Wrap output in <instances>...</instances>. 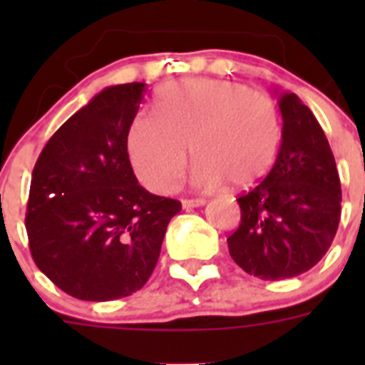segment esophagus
<instances>
[{
  "mask_svg": "<svg viewBox=\"0 0 365 365\" xmlns=\"http://www.w3.org/2000/svg\"><path fill=\"white\" fill-rule=\"evenodd\" d=\"M206 200L205 199H183L182 200V205H183V208H197V206H202L205 205Z\"/></svg>",
  "mask_w": 365,
  "mask_h": 365,
  "instance_id": "esophagus-1",
  "label": "esophagus"
}]
</instances>
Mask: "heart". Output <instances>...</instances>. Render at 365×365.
I'll list each match as a JSON object with an SVG mask.
<instances>
[{"mask_svg": "<svg viewBox=\"0 0 365 365\" xmlns=\"http://www.w3.org/2000/svg\"><path fill=\"white\" fill-rule=\"evenodd\" d=\"M157 117L140 113L126 134L138 178L151 191L168 193L195 157L191 183L244 189L259 182L277 159L280 117L267 94L223 79L170 85L155 102Z\"/></svg>", "mask_w": 365, "mask_h": 365, "instance_id": "heart-1", "label": "heart"}]
</instances>
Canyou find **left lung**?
<instances>
[{"instance_id":"obj_1","label":"left lung","mask_w":365,"mask_h":365,"mask_svg":"<svg viewBox=\"0 0 365 365\" xmlns=\"http://www.w3.org/2000/svg\"><path fill=\"white\" fill-rule=\"evenodd\" d=\"M282 142L265 180L240 195L227 239L235 263L261 280L299 277L329 250L341 220V182L328 138L294 93L278 96Z\"/></svg>"}]
</instances>
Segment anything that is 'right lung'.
<instances>
[{
  "instance_id": "add662e5",
  "label": "right lung",
  "mask_w": 365,
  "mask_h": 365,
  "mask_svg": "<svg viewBox=\"0 0 365 365\" xmlns=\"http://www.w3.org/2000/svg\"><path fill=\"white\" fill-rule=\"evenodd\" d=\"M145 83L113 85L54 132L31 172L26 231L39 271L83 301L132 295L182 210L138 183L126 134Z\"/></svg>"
}]
</instances>
